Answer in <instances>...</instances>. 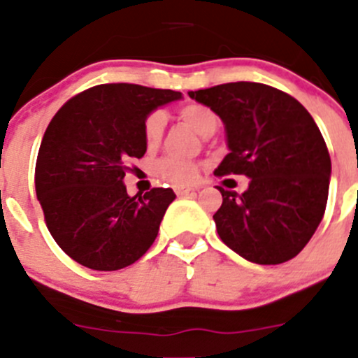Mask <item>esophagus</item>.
<instances>
[{"mask_svg": "<svg viewBox=\"0 0 358 358\" xmlns=\"http://www.w3.org/2000/svg\"><path fill=\"white\" fill-rule=\"evenodd\" d=\"M192 187H185V185H178V187H175V192H176V196H187V194H190L192 192Z\"/></svg>", "mask_w": 358, "mask_h": 358, "instance_id": "obj_1", "label": "esophagus"}]
</instances>
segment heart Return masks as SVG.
<instances>
[{"label":"heart","mask_w":358,"mask_h":358,"mask_svg":"<svg viewBox=\"0 0 358 358\" xmlns=\"http://www.w3.org/2000/svg\"><path fill=\"white\" fill-rule=\"evenodd\" d=\"M180 119L190 128L196 129L202 136H209L216 129L218 124V117L209 107L197 106H185L180 109ZM166 128V115L164 112L154 110L152 114L147 115L145 122H143V136L149 145H154L161 140L162 133ZM157 175L161 176L164 182L171 183V185H192L199 180L201 175V162L187 161V159H176L168 157L162 159L157 164Z\"/></svg>","instance_id":"b5f03b06"}]
</instances>
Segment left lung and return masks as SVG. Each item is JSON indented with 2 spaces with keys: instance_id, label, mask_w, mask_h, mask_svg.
Returning <instances> with one entry per match:
<instances>
[{
  "instance_id": "obj_1",
  "label": "left lung",
  "mask_w": 358,
  "mask_h": 358,
  "mask_svg": "<svg viewBox=\"0 0 358 358\" xmlns=\"http://www.w3.org/2000/svg\"><path fill=\"white\" fill-rule=\"evenodd\" d=\"M189 96L225 124L230 152L215 175L251 178L241 196L218 187L220 239L258 265L294 258L315 234L329 194L331 157L319 126L298 100L262 83H227Z\"/></svg>"
}]
</instances>
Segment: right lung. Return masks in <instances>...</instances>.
I'll return each mask as SVG.
<instances>
[{
	"mask_svg": "<svg viewBox=\"0 0 358 358\" xmlns=\"http://www.w3.org/2000/svg\"><path fill=\"white\" fill-rule=\"evenodd\" d=\"M182 99L173 90L110 83L85 90L53 115L36 161V196L60 249L92 270L124 268L156 241L171 189L129 197L124 162L147 150L143 122Z\"/></svg>",
	"mask_w": 358,
	"mask_h": 358,
	"instance_id": "1",
	"label": "right lung"
}]
</instances>
